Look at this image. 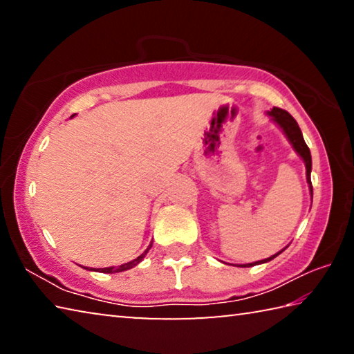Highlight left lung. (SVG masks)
Masks as SVG:
<instances>
[{
	"label": "left lung",
	"mask_w": 354,
	"mask_h": 354,
	"mask_svg": "<svg viewBox=\"0 0 354 354\" xmlns=\"http://www.w3.org/2000/svg\"><path fill=\"white\" fill-rule=\"evenodd\" d=\"M268 115H270L274 122H277L281 129L284 131L287 139L290 140V143L295 148V151L301 156L304 164H306V176H308V183H309V187L310 192H313V183H310V169H313V159H310V151H309V147L306 145V142L303 139V134H301V129H299L298 123L295 122V118H293L289 112L284 111V109H279V107H273V109L268 112ZM281 253V251H279ZM278 253V254H279ZM278 254H274L272 257H268V259H263L259 262H254V263H247V266H242V267H251V266H256V263H262V262H268L277 257Z\"/></svg>",
	"instance_id": "8db88e82"
}]
</instances>
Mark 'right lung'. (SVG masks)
Instances as JSON below:
<instances>
[{
	"instance_id": "add662e5",
	"label": "right lung",
	"mask_w": 354,
	"mask_h": 354,
	"mask_svg": "<svg viewBox=\"0 0 354 354\" xmlns=\"http://www.w3.org/2000/svg\"><path fill=\"white\" fill-rule=\"evenodd\" d=\"M151 245H153V242L149 243V247L143 251V253L137 257V259H134V261H129V262H127V263H123V266H118V267H107V268H98V270L101 272V273H117V272H124V270H129V268H133V267H136L137 263H139L143 257H145V254L148 253V250L151 248Z\"/></svg>"
}]
</instances>
